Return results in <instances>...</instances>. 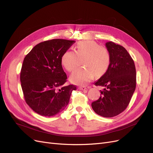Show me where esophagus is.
<instances>
[{
	"label": "esophagus",
	"mask_w": 153,
	"mask_h": 153,
	"mask_svg": "<svg viewBox=\"0 0 153 153\" xmlns=\"http://www.w3.org/2000/svg\"><path fill=\"white\" fill-rule=\"evenodd\" d=\"M79 89L81 90H87V88L86 86H79Z\"/></svg>",
	"instance_id": "esophagus-1"
}]
</instances>
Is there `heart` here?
<instances>
[{
	"label": "heart",
	"instance_id": "1",
	"mask_svg": "<svg viewBox=\"0 0 153 153\" xmlns=\"http://www.w3.org/2000/svg\"><path fill=\"white\" fill-rule=\"evenodd\" d=\"M74 51H67L62 57V63L67 71L73 72L81 65L83 67L77 70L71 76L74 84L83 85L92 80L95 76L102 77L110 64V54L106 47L100 46L92 40L77 43Z\"/></svg>",
	"mask_w": 153,
	"mask_h": 153
}]
</instances>
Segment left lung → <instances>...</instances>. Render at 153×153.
Wrapping results in <instances>:
<instances>
[{
    "label": "left lung",
    "mask_w": 153,
    "mask_h": 153,
    "mask_svg": "<svg viewBox=\"0 0 153 153\" xmlns=\"http://www.w3.org/2000/svg\"><path fill=\"white\" fill-rule=\"evenodd\" d=\"M110 54L106 73L95 82L104 89L98 100L91 103L94 111L104 117H113L127 108L136 88V69L125 48L113 42L106 43Z\"/></svg>",
    "instance_id": "obj_1"
}]
</instances>
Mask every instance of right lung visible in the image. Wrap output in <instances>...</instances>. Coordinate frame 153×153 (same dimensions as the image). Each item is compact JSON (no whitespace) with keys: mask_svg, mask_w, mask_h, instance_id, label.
Segmentation results:
<instances>
[{"mask_svg":"<svg viewBox=\"0 0 153 153\" xmlns=\"http://www.w3.org/2000/svg\"><path fill=\"white\" fill-rule=\"evenodd\" d=\"M74 40L53 39L38 43L25 56L20 72L25 101L38 114L52 117L67 107L74 85L65 86L67 76L62 57Z\"/></svg>","mask_w":153,"mask_h":153,"instance_id":"right-lung-1","label":"right lung"}]
</instances>
